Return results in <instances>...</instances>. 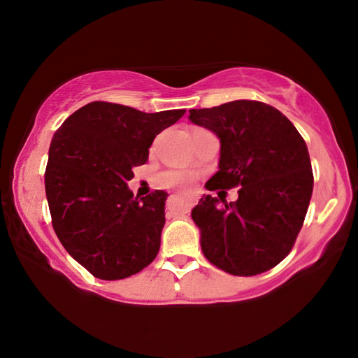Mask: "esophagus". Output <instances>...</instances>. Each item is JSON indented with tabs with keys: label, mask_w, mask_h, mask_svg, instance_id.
<instances>
[{
	"label": "esophagus",
	"mask_w": 358,
	"mask_h": 358,
	"mask_svg": "<svg viewBox=\"0 0 358 358\" xmlns=\"http://www.w3.org/2000/svg\"><path fill=\"white\" fill-rule=\"evenodd\" d=\"M185 199L187 201V203L191 205V207L199 202V197L196 196V194H185Z\"/></svg>",
	"instance_id": "esophagus-1"
}]
</instances>
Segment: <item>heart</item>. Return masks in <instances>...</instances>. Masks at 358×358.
<instances>
[{
	"label": "heart",
	"instance_id": "1",
	"mask_svg": "<svg viewBox=\"0 0 358 358\" xmlns=\"http://www.w3.org/2000/svg\"><path fill=\"white\" fill-rule=\"evenodd\" d=\"M194 181V173L181 169H171L157 175V183L164 187H187Z\"/></svg>",
	"mask_w": 358,
	"mask_h": 358
}]
</instances>
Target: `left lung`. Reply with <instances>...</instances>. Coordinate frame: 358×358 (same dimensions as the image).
<instances>
[{"label":"left lung","instance_id":"8db88e82","mask_svg":"<svg viewBox=\"0 0 358 358\" xmlns=\"http://www.w3.org/2000/svg\"><path fill=\"white\" fill-rule=\"evenodd\" d=\"M189 120L221 142L220 171L205 187H240L235 202L203 196L192 208L203 256L235 276L273 268L292 250L310 207L305 141L278 108L259 101L191 108Z\"/></svg>","mask_w":358,"mask_h":358}]
</instances>
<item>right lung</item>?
Instances as JSON below:
<instances>
[{"label": "right lung", "mask_w": 358, "mask_h": 358, "mask_svg": "<svg viewBox=\"0 0 358 358\" xmlns=\"http://www.w3.org/2000/svg\"><path fill=\"white\" fill-rule=\"evenodd\" d=\"M181 110L145 113L94 101L64 120L48 150L45 196L64 250L99 280L136 275L161 246L169 194L138 199L132 169L148 161L155 137L183 117Z\"/></svg>", "instance_id": "obj_1"}]
</instances>
